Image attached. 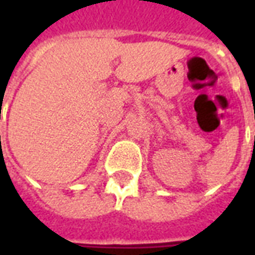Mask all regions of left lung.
<instances>
[{"label":"left lung","instance_id":"left-lung-1","mask_svg":"<svg viewBox=\"0 0 255 255\" xmlns=\"http://www.w3.org/2000/svg\"><path fill=\"white\" fill-rule=\"evenodd\" d=\"M254 143H255V136H254Z\"/></svg>","mask_w":255,"mask_h":255}]
</instances>
